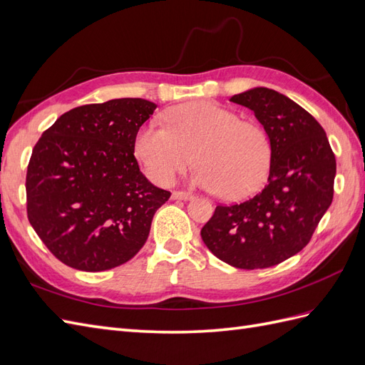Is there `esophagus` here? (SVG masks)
<instances>
[{"instance_id":"34e87169","label":"esophagus","mask_w":365,"mask_h":365,"mask_svg":"<svg viewBox=\"0 0 365 365\" xmlns=\"http://www.w3.org/2000/svg\"><path fill=\"white\" fill-rule=\"evenodd\" d=\"M194 197V194L190 191H174L173 192V199H179V200H190Z\"/></svg>"}]
</instances>
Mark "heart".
<instances>
[{
	"label": "heart",
	"instance_id": "obj_1",
	"mask_svg": "<svg viewBox=\"0 0 365 365\" xmlns=\"http://www.w3.org/2000/svg\"><path fill=\"white\" fill-rule=\"evenodd\" d=\"M165 126L148 123L134 138V154L149 179L170 185L192 162L194 180L222 197L237 200L264 185L272 145L262 126L240 120L212 101H192L163 115Z\"/></svg>",
	"mask_w": 365,
	"mask_h": 365
}]
</instances>
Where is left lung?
I'll list each match as a JSON object with an SVG mask.
<instances>
[{
  "instance_id": "1",
  "label": "left lung",
  "mask_w": 365,
  "mask_h": 365,
  "mask_svg": "<svg viewBox=\"0 0 365 365\" xmlns=\"http://www.w3.org/2000/svg\"><path fill=\"white\" fill-rule=\"evenodd\" d=\"M230 100L253 110L268 134V183L250 200L217 205L200 236L231 267L268 268L310 242L333 200L336 158L324 128L282 93L255 88Z\"/></svg>"
}]
</instances>
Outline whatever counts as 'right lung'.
Here are the masks:
<instances>
[{"instance_id":"1","label":"right lung","mask_w":365,"mask_h":365,"mask_svg":"<svg viewBox=\"0 0 365 365\" xmlns=\"http://www.w3.org/2000/svg\"><path fill=\"white\" fill-rule=\"evenodd\" d=\"M157 106L117 98L64 112L36 142L26 174L32 228L60 262L105 272L133 259L171 192L140 173L137 130Z\"/></svg>"}]
</instances>
